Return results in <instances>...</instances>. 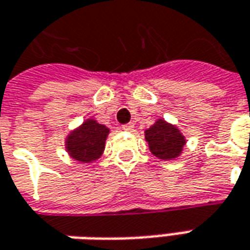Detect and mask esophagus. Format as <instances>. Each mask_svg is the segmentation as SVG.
I'll list each match as a JSON object with an SVG mask.
<instances>
[{
  "instance_id": "34e87169",
  "label": "esophagus",
  "mask_w": 250,
  "mask_h": 250,
  "mask_svg": "<svg viewBox=\"0 0 250 250\" xmlns=\"http://www.w3.org/2000/svg\"><path fill=\"white\" fill-rule=\"evenodd\" d=\"M122 129L125 130V132H133V129H135V125L130 122V124H126V125H122Z\"/></svg>"
}]
</instances>
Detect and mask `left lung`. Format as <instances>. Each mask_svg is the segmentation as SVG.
Instances as JSON below:
<instances>
[{
    "mask_svg": "<svg viewBox=\"0 0 250 250\" xmlns=\"http://www.w3.org/2000/svg\"><path fill=\"white\" fill-rule=\"evenodd\" d=\"M145 139L154 157L162 161H172L180 157L186 146V137L173 124L158 118L145 130Z\"/></svg>",
    "mask_w": 250,
    "mask_h": 250,
    "instance_id": "left-lung-1",
    "label": "left lung"
}]
</instances>
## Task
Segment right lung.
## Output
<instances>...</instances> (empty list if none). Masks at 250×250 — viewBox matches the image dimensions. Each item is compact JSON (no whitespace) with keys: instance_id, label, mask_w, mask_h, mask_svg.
I'll use <instances>...</instances> for the list:
<instances>
[{"instance_id":"right-lung-1","label":"right lung","mask_w":250,"mask_h":250,"mask_svg":"<svg viewBox=\"0 0 250 250\" xmlns=\"http://www.w3.org/2000/svg\"><path fill=\"white\" fill-rule=\"evenodd\" d=\"M108 133L110 129L105 125L99 124L95 118H88L66 136L67 154L81 164H92L102 157Z\"/></svg>"}]
</instances>
